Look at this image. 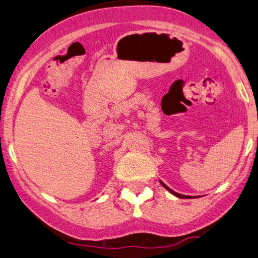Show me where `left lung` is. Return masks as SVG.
<instances>
[{
	"mask_svg": "<svg viewBox=\"0 0 258 258\" xmlns=\"http://www.w3.org/2000/svg\"><path fill=\"white\" fill-rule=\"evenodd\" d=\"M160 183H161V185H163V186H164L165 188H167V190H169V191L171 192V194H172V195H174V196H176V197H179V198H191V197H190V196H184V195L177 194V192H174V191H172V190H171V188H169V187H167V186H166V185H165V184L163 183V181H160Z\"/></svg>",
	"mask_w": 258,
	"mask_h": 258,
	"instance_id": "1",
	"label": "left lung"
}]
</instances>
